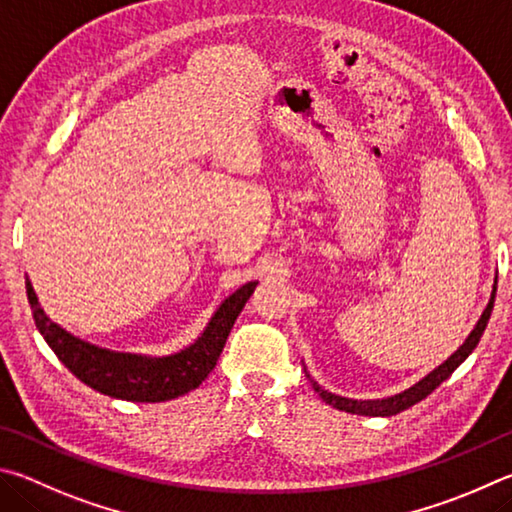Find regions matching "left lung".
Here are the masks:
<instances>
[{"mask_svg":"<svg viewBox=\"0 0 512 512\" xmlns=\"http://www.w3.org/2000/svg\"><path fill=\"white\" fill-rule=\"evenodd\" d=\"M495 294H497V279H495V288H492L490 294V301L486 310H483L481 319L477 321V326H474L472 333L468 335V339L456 348V351L447 357V360L436 366L432 373H427L423 380H418L414 387H409L405 391L396 393V396H389V398H378V400H355V398H344V396H337V393H330L326 391L321 384H317L315 380L310 378V373L306 371L308 380L312 384V389L319 393V398L326 402V405H333L339 411H346V414H357V416H382V418H389V416H396L400 411H405L409 407H414L416 402L425 400L429 393H432L436 387H441V384L450 378V375L459 369V366L468 360L470 353L477 348L479 339L483 335V330L488 326V319L492 315V306H495Z\"/></svg>","mask_w":512,"mask_h":512,"instance_id":"obj_1","label":"left lung"}]
</instances>
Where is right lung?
<instances>
[{"label": "right lung", "mask_w": 512, "mask_h": 512, "mask_svg": "<svg viewBox=\"0 0 512 512\" xmlns=\"http://www.w3.org/2000/svg\"><path fill=\"white\" fill-rule=\"evenodd\" d=\"M256 285V281L245 283L231 297L224 299L193 344L177 353L159 357L110 351V348L89 344L85 339L67 333L65 328H60L56 321L44 315L29 279H26V297H29L35 326L44 342L80 382L110 398L164 402L197 389L206 380V375L215 369L224 342H227L247 299L254 294Z\"/></svg>", "instance_id": "right-lung-1"}]
</instances>
